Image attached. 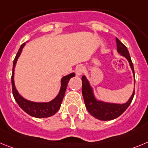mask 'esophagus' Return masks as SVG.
<instances>
[{
  "mask_svg": "<svg viewBox=\"0 0 148 148\" xmlns=\"http://www.w3.org/2000/svg\"><path fill=\"white\" fill-rule=\"evenodd\" d=\"M83 72H84V68L82 65H79L76 69V74H77V76H81L83 74Z\"/></svg>",
  "mask_w": 148,
  "mask_h": 148,
  "instance_id": "34e87169",
  "label": "esophagus"
}]
</instances>
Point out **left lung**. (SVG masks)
I'll list each match as a JSON object with an SVG mask.
<instances>
[{
	"label": "left lung",
	"mask_w": 148,
	"mask_h": 148,
	"mask_svg": "<svg viewBox=\"0 0 148 148\" xmlns=\"http://www.w3.org/2000/svg\"><path fill=\"white\" fill-rule=\"evenodd\" d=\"M116 43L117 51L122 56L125 57L129 62L130 66L133 71V74L135 78L133 64L131 60L127 48L119 38H117ZM82 94H83V99H84L86 107L88 112L92 116L101 121H110L120 116L122 113L127 109L134 97L135 89L133 90V94L129 100L124 103L120 104V103H107L102 101H98L96 99L95 96L94 95L93 88L91 86L90 83L86 79V76H83L82 77Z\"/></svg>",
	"instance_id": "1"
}]
</instances>
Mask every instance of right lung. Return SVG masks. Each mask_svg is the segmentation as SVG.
<instances>
[{"label":"right lung","mask_w":148,"mask_h":148,"mask_svg":"<svg viewBox=\"0 0 148 148\" xmlns=\"http://www.w3.org/2000/svg\"><path fill=\"white\" fill-rule=\"evenodd\" d=\"M26 44L23 43L21 45L17 54L15 56V58L13 61V67H12V95L14 96L15 101L17 102L18 106H20L23 110L28 115H31L35 118H47L51 117L52 115H55L56 112L60 110L61 103L63 100L64 95H65V90H66L68 83L70 80V79L75 76L74 73H71L66 76H64L61 79V87L59 94L53 100H52L50 102L45 103H38L33 102V101H28L27 99L24 98L18 92L15 88V83H14V71H15V67L17 62V60L18 59L19 56L21 55V53L22 51V49L25 46Z\"/></svg>","instance_id":"1"}]
</instances>
